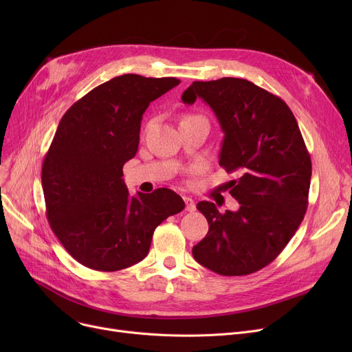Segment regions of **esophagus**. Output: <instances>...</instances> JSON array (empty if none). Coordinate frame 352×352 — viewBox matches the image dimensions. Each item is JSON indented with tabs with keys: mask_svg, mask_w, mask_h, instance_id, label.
Segmentation results:
<instances>
[{
	"mask_svg": "<svg viewBox=\"0 0 352 352\" xmlns=\"http://www.w3.org/2000/svg\"><path fill=\"white\" fill-rule=\"evenodd\" d=\"M184 202H186V210H187L188 212L195 211V202H194V199H192V198H190V197H184Z\"/></svg>",
	"mask_w": 352,
	"mask_h": 352,
	"instance_id": "1",
	"label": "esophagus"
}]
</instances>
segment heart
Returning a JSON list of instances; mask_svg holds the SVG:
<instances>
[{
  "instance_id": "b5f03b06",
  "label": "heart",
  "mask_w": 352,
  "mask_h": 352,
  "mask_svg": "<svg viewBox=\"0 0 352 352\" xmlns=\"http://www.w3.org/2000/svg\"><path fill=\"white\" fill-rule=\"evenodd\" d=\"M188 118H192V117H188Z\"/></svg>"
}]
</instances>
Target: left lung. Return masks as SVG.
Here are the masks:
<instances>
[{
	"label": "left lung",
	"mask_w": 352,
	"mask_h": 352,
	"mask_svg": "<svg viewBox=\"0 0 352 352\" xmlns=\"http://www.w3.org/2000/svg\"><path fill=\"white\" fill-rule=\"evenodd\" d=\"M204 100L224 133L219 165L238 175L230 194L238 211L219 212L201 201L206 238L192 248L195 261L219 275H248L281 254L302 223L311 182V158L289 107L243 78L194 81L181 97Z\"/></svg>",
	"instance_id": "left-lung-1"
}]
</instances>
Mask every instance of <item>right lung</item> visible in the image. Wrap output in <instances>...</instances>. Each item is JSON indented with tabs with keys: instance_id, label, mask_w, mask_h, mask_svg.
I'll return each instance as SVG.
<instances>
[{
	"instance_id": "add662e5",
	"label": "right lung",
	"mask_w": 352,
	"mask_h": 352,
	"mask_svg": "<svg viewBox=\"0 0 352 352\" xmlns=\"http://www.w3.org/2000/svg\"><path fill=\"white\" fill-rule=\"evenodd\" d=\"M179 82L124 74L91 89L61 118L41 181L50 227L80 264L111 272L142 261L155 228L186 207L168 188L129 195L122 179L145 109Z\"/></svg>"
}]
</instances>
